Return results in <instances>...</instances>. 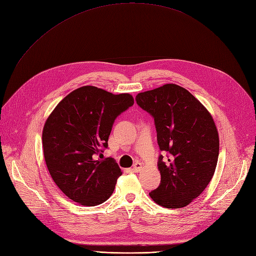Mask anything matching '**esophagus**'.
Returning a JSON list of instances; mask_svg holds the SVG:
<instances>
[{
	"label": "esophagus",
	"instance_id": "obj_1",
	"mask_svg": "<svg viewBox=\"0 0 256 256\" xmlns=\"http://www.w3.org/2000/svg\"><path fill=\"white\" fill-rule=\"evenodd\" d=\"M132 170H134L135 172H139L140 170H142V163H140V162H136L135 164H134V166H132Z\"/></svg>",
	"mask_w": 256,
	"mask_h": 256
}]
</instances>
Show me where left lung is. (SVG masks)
<instances>
[{
	"label": "left lung",
	"instance_id": "1",
	"mask_svg": "<svg viewBox=\"0 0 256 256\" xmlns=\"http://www.w3.org/2000/svg\"><path fill=\"white\" fill-rule=\"evenodd\" d=\"M136 102L154 119L161 150V183L150 192L154 203L165 208H182L201 194L216 172L220 139L208 110L186 88L166 84L139 93Z\"/></svg>",
	"mask_w": 256,
	"mask_h": 256
}]
</instances>
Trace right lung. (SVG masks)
Instances as JSON below:
<instances>
[{"label":"right lung","mask_w":256,"mask_h":256,"mask_svg":"<svg viewBox=\"0 0 256 256\" xmlns=\"http://www.w3.org/2000/svg\"><path fill=\"white\" fill-rule=\"evenodd\" d=\"M132 104L128 93L84 86L66 95L47 118L44 157L54 183L72 201L95 206L112 196L122 172L114 159L95 156L108 148L116 117Z\"/></svg>","instance_id":"add662e5"}]
</instances>
